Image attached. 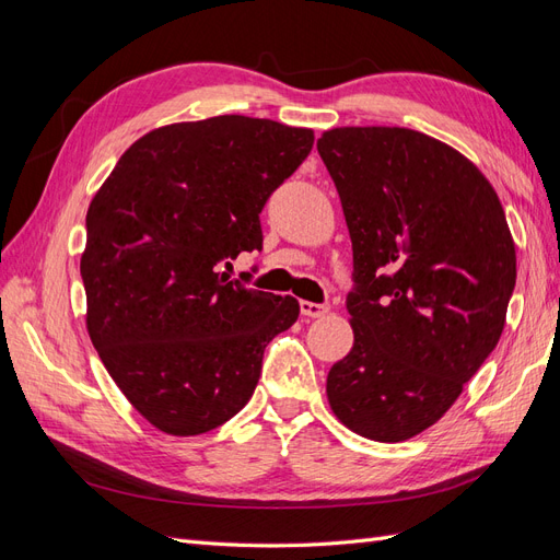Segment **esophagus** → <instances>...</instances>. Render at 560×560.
I'll return each mask as SVG.
<instances>
[{
	"instance_id": "1",
	"label": "esophagus",
	"mask_w": 560,
	"mask_h": 560,
	"mask_svg": "<svg viewBox=\"0 0 560 560\" xmlns=\"http://www.w3.org/2000/svg\"><path fill=\"white\" fill-rule=\"evenodd\" d=\"M299 308H301V315L306 317H322L329 313V306H325V303H313V301H301Z\"/></svg>"
}]
</instances>
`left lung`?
<instances>
[{
  "instance_id": "8db88e82",
  "label": "left lung",
  "mask_w": 560,
  "mask_h": 560,
  "mask_svg": "<svg viewBox=\"0 0 560 560\" xmlns=\"http://www.w3.org/2000/svg\"><path fill=\"white\" fill-rule=\"evenodd\" d=\"M317 151L341 196L354 290L352 350L329 369L334 416L374 442L428 430L495 350L516 284L500 198L425 132L346 126Z\"/></svg>"
}]
</instances>
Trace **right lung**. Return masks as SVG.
Segmentation results:
<instances>
[{
	"instance_id": "1",
	"label": "right lung",
	"mask_w": 560,
	"mask_h": 560,
	"mask_svg": "<svg viewBox=\"0 0 560 560\" xmlns=\"http://www.w3.org/2000/svg\"><path fill=\"white\" fill-rule=\"evenodd\" d=\"M311 128L238 114L151 130L86 214V327L109 376L165 434L224 425L299 301L219 273L261 247L259 212L311 154Z\"/></svg>"
}]
</instances>
